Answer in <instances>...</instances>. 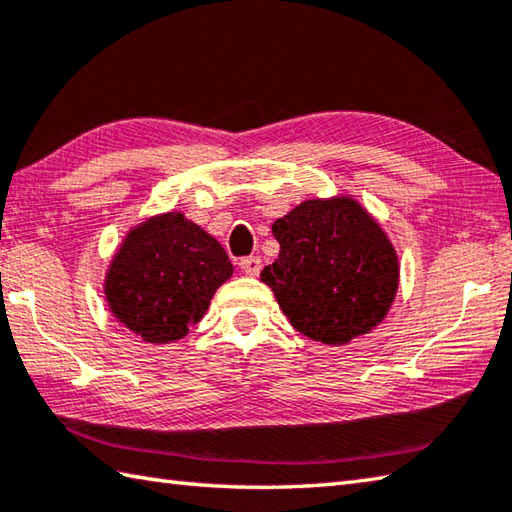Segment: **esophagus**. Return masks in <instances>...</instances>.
Here are the masks:
<instances>
[{"label": "esophagus", "instance_id": "34e87169", "mask_svg": "<svg viewBox=\"0 0 512 512\" xmlns=\"http://www.w3.org/2000/svg\"><path fill=\"white\" fill-rule=\"evenodd\" d=\"M239 268H242V273L244 275H248V277H257L259 275V270H262V259L259 257H244V259H239Z\"/></svg>", "mask_w": 512, "mask_h": 512}]
</instances>
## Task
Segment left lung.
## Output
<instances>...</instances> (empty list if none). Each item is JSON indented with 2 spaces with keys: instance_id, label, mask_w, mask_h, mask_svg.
Masks as SVG:
<instances>
[{
  "instance_id": "left-lung-1",
  "label": "left lung",
  "mask_w": 512,
  "mask_h": 512,
  "mask_svg": "<svg viewBox=\"0 0 512 512\" xmlns=\"http://www.w3.org/2000/svg\"><path fill=\"white\" fill-rule=\"evenodd\" d=\"M279 257L262 270L299 333L342 346L386 317L399 286L390 239L350 197L306 199L273 224Z\"/></svg>"
}]
</instances>
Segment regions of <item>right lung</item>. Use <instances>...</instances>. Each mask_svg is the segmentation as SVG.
<instances>
[{
  "label": "right lung",
  "mask_w": 512,
  "mask_h": 512,
  "mask_svg": "<svg viewBox=\"0 0 512 512\" xmlns=\"http://www.w3.org/2000/svg\"><path fill=\"white\" fill-rule=\"evenodd\" d=\"M233 275L222 244L182 213L135 226L108 266L104 295L119 322L148 344L177 342Z\"/></svg>",
  "instance_id": "add662e5"
}]
</instances>
